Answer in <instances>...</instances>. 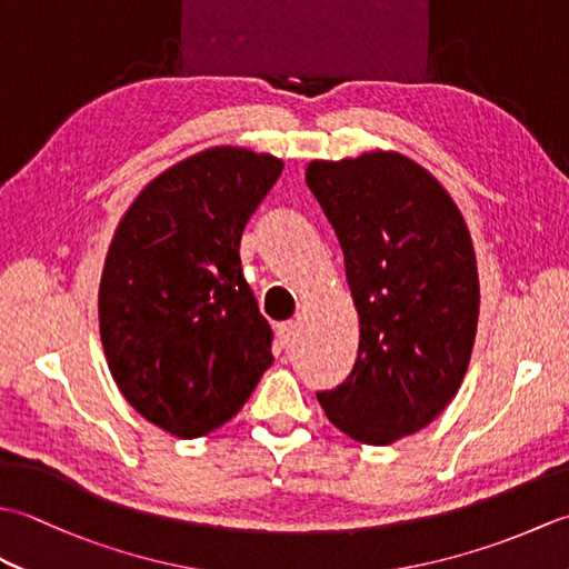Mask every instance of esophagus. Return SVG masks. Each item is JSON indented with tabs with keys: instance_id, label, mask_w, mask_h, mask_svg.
Listing matches in <instances>:
<instances>
[{
	"instance_id": "esophagus-1",
	"label": "esophagus",
	"mask_w": 569,
	"mask_h": 569,
	"mask_svg": "<svg viewBox=\"0 0 569 569\" xmlns=\"http://www.w3.org/2000/svg\"><path fill=\"white\" fill-rule=\"evenodd\" d=\"M298 335H300V328H298L296 320H288V322L278 325V337H281V345L286 349H293L298 345Z\"/></svg>"
}]
</instances>
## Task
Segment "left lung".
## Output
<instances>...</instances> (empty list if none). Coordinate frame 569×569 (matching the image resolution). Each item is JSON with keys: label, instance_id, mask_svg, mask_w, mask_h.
Returning a JSON list of instances; mask_svg holds the SVG:
<instances>
[{"label": "left lung", "instance_id": "1", "mask_svg": "<svg viewBox=\"0 0 569 569\" xmlns=\"http://www.w3.org/2000/svg\"><path fill=\"white\" fill-rule=\"evenodd\" d=\"M306 183L359 312L355 369L318 401L349 438L391 445L430 426L467 373L479 320L469 229L438 178L396 151L310 161Z\"/></svg>", "mask_w": 569, "mask_h": 569}]
</instances>
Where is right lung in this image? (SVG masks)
Wrapping results in <instances>:
<instances>
[{
    "label": "right lung",
    "mask_w": 569,
    "mask_h": 569,
    "mask_svg": "<svg viewBox=\"0 0 569 569\" xmlns=\"http://www.w3.org/2000/svg\"><path fill=\"white\" fill-rule=\"evenodd\" d=\"M283 161L212 147L129 204L100 281V337L129 406L192 440L247 403L271 367V328L241 276L239 241Z\"/></svg>",
    "instance_id": "obj_1"
}]
</instances>
